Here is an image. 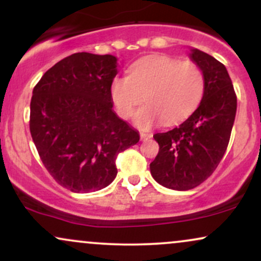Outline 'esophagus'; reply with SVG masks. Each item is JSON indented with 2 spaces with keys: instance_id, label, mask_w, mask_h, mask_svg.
I'll list each match as a JSON object with an SVG mask.
<instances>
[{
  "instance_id": "esophagus-1",
  "label": "esophagus",
  "mask_w": 261,
  "mask_h": 261,
  "mask_svg": "<svg viewBox=\"0 0 261 261\" xmlns=\"http://www.w3.org/2000/svg\"><path fill=\"white\" fill-rule=\"evenodd\" d=\"M140 136H141V140H148L152 137V134L151 133H141Z\"/></svg>"
}]
</instances>
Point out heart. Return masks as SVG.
Listing matches in <instances>:
<instances>
[{
    "label": "heart",
    "mask_w": 261,
    "mask_h": 261,
    "mask_svg": "<svg viewBox=\"0 0 261 261\" xmlns=\"http://www.w3.org/2000/svg\"><path fill=\"white\" fill-rule=\"evenodd\" d=\"M205 87V74L195 62L157 55L135 62L128 76L115 77L110 95L122 118H130L145 98L147 104L135 113L134 121L149 128L162 120L170 125L187 119L201 101Z\"/></svg>",
    "instance_id": "obj_1"
}]
</instances>
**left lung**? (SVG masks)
Returning <instances> with one entry per match:
<instances>
[{
	"mask_svg": "<svg viewBox=\"0 0 261 261\" xmlns=\"http://www.w3.org/2000/svg\"><path fill=\"white\" fill-rule=\"evenodd\" d=\"M203 71L205 93L197 109L178 127L154 134L160 145L149 164L157 182L173 190H189L205 181L222 160L237 112V95L226 67L208 54L191 50Z\"/></svg>",
	"mask_w": 261,
	"mask_h": 261,
	"instance_id": "8db88e82",
	"label": "left lung"
}]
</instances>
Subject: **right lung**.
<instances>
[{"mask_svg":"<svg viewBox=\"0 0 261 261\" xmlns=\"http://www.w3.org/2000/svg\"><path fill=\"white\" fill-rule=\"evenodd\" d=\"M116 58L76 53L44 73L33 89L32 139L50 175L72 193L100 190L115 179L116 157L140 134L113 110Z\"/></svg>","mask_w":261,"mask_h":261,"instance_id":"right-lung-1","label":"right lung"}]
</instances>
